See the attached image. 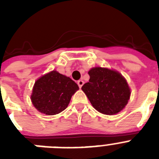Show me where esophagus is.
Masks as SVG:
<instances>
[{"label":"esophagus","mask_w":159,"mask_h":159,"mask_svg":"<svg viewBox=\"0 0 159 159\" xmlns=\"http://www.w3.org/2000/svg\"><path fill=\"white\" fill-rule=\"evenodd\" d=\"M83 84H84V82L82 81V80H79V81H77V85H78V87L81 88V87L83 86Z\"/></svg>","instance_id":"esophagus-1"}]
</instances>
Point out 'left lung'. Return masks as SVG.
Instances as JSON below:
<instances>
[{
    "instance_id": "1",
    "label": "left lung",
    "mask_w": 159,
    "mask_h": 159,
    "mask_svg": "<svg viewBox=\"0 0 159 159\" xmlns=\"http://www.w3.org/2000/svg\"><path fill=\"white\" fill-rule=\"evenodd\" d=\"M89 82L82 90L92 106L104 115H115L122 111L130 97V89L125 77L115 70L92 67L88 72Z\"/></svg>"
}]
</instances>
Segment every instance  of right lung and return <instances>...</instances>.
Instances as JSON below:
<instances>
[{"mask_svg":"<svg viewBox=\"0 0 159 159\" xmlns=\"http://www.w3.org/2000/svg\"><path fill=\"white\" fill-rule=\"evenodd\" d=\"M78 89L77 83L70 77L52 71L36 81L31 102L39 112L53 116L67 108L72 95Z\"/></svg>","mask_w":159,"mask_h":159,"instance_id":"add662e5","label":"right lung"}]
</instances>
